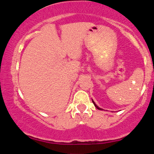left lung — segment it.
I'll use <instances>...</instances> for the list:
<instances>
[{"label": "left lung", "mask_w": 154, "mask_h": 154, "mask_svg": "<svg viewBox=\"0 0 154 154\" xmlns=\"http://www.w3.org/2000/svg\"><path fill=\"white\" fill-rule=\"evenodd\" d=\"M92 101H93V104H94V105H95V107H96V108H97V109H99V110H102V109H100V108H99V107H98V106H97V105H96V104H95V102H94V101H93V100H92Z\"/></svg>", "instance_id": "obj_1"}]
</instances>
